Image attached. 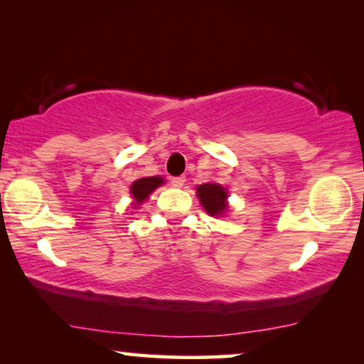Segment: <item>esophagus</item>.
Segmentation results:
<instances>
[{
  "mask_svg": "<svg viewBox=\"0 0 364 364\" xmlns=\"http://www.w3.org/2000/svg\"><path fill=\"white\" fill-rule=\"evenodd\" d=\"M171 183L173 187H182L183 183H186V177L183 176H178V177H172L171 178Z\"/></svg>",
  "mask_w": 364,
  "mask_h": 364,
  "instance_id": "obj_1",
  "label": "esophagus"
}]
</instances>
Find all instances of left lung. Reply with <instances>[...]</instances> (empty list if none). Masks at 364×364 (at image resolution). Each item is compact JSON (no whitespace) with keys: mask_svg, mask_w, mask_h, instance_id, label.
<instances>
[{"mask_svg":"<svg viewBox=\"0 0 364 364\" xmlns=\"http://www.w3.org/2000/svg\"><path fill=\"white\" fill-rule=\"evenodd\" d=\"M198 198H200L203 208L210 215H222L227 208V192L222 186L217 183H203L197 187Z\"/></svg>","mask_w":364,"mask_h":364,"instance_id":"left-lung-1","label":"left lung"}]
</instances>
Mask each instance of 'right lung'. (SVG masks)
<instances>
[{"label": "right lung", "instance_id": "1", "mask_svg": "<svg viewBox=\"0 0 364 364\" xmlns=\"http://www.w3.org/2000/svg\"><path fill=\"white\" fill-rule=\"evenodd\" d=\"M164 183L161 177H146V178H139L132 183L131 187V193L132 197L136 198L137 203H142L146 198L149 197V193H152L156 188Z\"/></svg>", "mask_w": 364, "mask_h": 364}]
</instances>
